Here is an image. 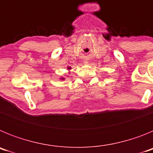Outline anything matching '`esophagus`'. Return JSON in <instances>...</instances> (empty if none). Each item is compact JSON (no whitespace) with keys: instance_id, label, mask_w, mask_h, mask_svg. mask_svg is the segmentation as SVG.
<instances>
[{"instance_id":"esophagus-1","label":"esophagus","mask_w":153,"mask_h":153,"mask_svg":"<svg viewBox=\"0 0 153 153\" xmlns=\"http://www.w3.org/2000/svg\"><path fill=\"white\" fill-rule=\"evenodd\" d=\"M89 62L88 61H86V60H85L84 62H83V63H84V64H87V63H88Z\"/></svg>"}]
</instances>
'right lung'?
Listing matches in <instances>:
<instances>
[{
    "label": "right lung",
    "mask_w": 153,
    "mask_h": 153,
    "mask_svg": "<svg viewBox=\"0 0 153 153\" xmlns=\"http://www.w3.org/2000/svg\"><path fill=\"white\" fill-rule=\"evenodd\" d=\"M67 69H68V70H70V69H71V67H67ZM61 79H64V78H63V77H61Z\"/></svg>",
    "instance_id": "obj_1"
}]
</instances>
